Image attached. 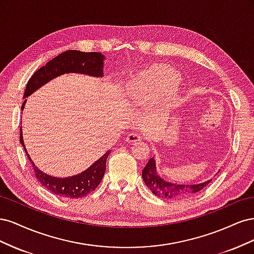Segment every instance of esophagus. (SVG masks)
<instances>
[{
    "label": "esophagus",
    "instance_id": "obj_1",
    "mask_svg": "<svg viewBox=\"0 0 254 254\" xmlns=\"http://www.w3.org/2000/svg\"><path fill=\"white\" fill-rule=\"evenodd\" d=\"M143 140V137L139 133H129L127 136V141L132 144H140Z\"/></svg>",
    "mask_w": 254,
    "mask_h": 254
}]
</instances>
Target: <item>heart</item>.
<instances>
[{
    "mask_svg": "<svg viewBox=\"0 0 254 254\" xmlns=\"http://www.w3.org/2000/svg\"><path fill=\"white\" fill-rule=\"evenodd\" d=\"M179 74L172 68L158 65L141 73L130 83L132 94L150 96L168 91L178 82Z\"/></svg>",
    "mask_w": 254,
    "mask_h": 254,
    "instance_id": "heart-1",
    "label": "heart"
}]
</instances>
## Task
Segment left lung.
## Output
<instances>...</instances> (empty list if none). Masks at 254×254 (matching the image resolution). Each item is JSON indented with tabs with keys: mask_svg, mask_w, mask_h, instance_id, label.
Segmentation results:
<instances>
[{
	"mask_svg": "<svg viewBox=\"0 0 254 254\" xmlns=\"http://www.w3.org/2000/svg\"><path fill=\"white\" fill-rule=\"evenodd\" d=\"M143 180L146 183V186L152 191L153 194L160 198H167V199H177L183 198L198 193L205 188L211 180H207L203 183L199 184H177L164 181L158 175L156 170L155 159L150 158L147 164L144 167L142 172Z\"/></svg>",
	"mask_w": 254,
	"mask_h": 254,
	"instance_id": "1",
	"label": "left lung"
}]
</instances>
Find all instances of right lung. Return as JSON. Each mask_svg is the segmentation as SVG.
Wrapping results in <instances>:
<instances>
[{
    "label": "right lung",
    "instance_id": "1",
    "mask_svg": "<svg viewBox=\"0 0 254 254\" xmlns=\"http://www.w3.org/2000/svg\"><path fill=\"white\" fill-rule=\"evenodd\" d=\"M103 65L104 56L101 53H84L75 50H68L64 53H61L60 55L49 61L47 64L34 73L26 84L24 98L34 93L37 89H39L44 83L64 73L88 74L97 76V77L103 76ZM25 102H23L21 109L24 108ZM20 143L24 147L26 156L33 165L35 176L38 181L48 190L52 191L53 194L72 199L87 196L99 186L106 171L107 158H108L110 152L107 151L87 171L77 176L68 177V178H56V177H51L42 173L32 162V159L29 158L24 142H23L22 127L20 128Z\"/></svg>",
    "mask_w": 254,
    "mask_h": 254
}]
</instances>
